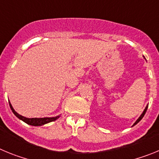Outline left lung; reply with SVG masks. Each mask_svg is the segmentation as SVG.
<instances>
[{"label":"left lung","instance_id":"1","mask_svg":"<svg viewBox=\"0 0 159 159\" xmlns=\"http://www.w3.org/2000/svg\"><path fill=\"white\" fill-rule=\"evenodd\" d=\"M147 108H148V106H147V107H146V108H145V110L143 111V114H142L141 116H140V117H139V119H137V120H136V122H135V123H134V125H133V126H134V125H135V124H137V123H139V121H140V120H141V119H143V116H145V114H146V112H147Z\"/></svg>","mask_w":159,"mask_h":159}]
</instances>
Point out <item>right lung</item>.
Returning a JSON list of instances; mask_svg holds the SVG:
<instances>
[{
    "label": "right lung",
    "mask_w": 159,
    "mask_h": 159,
    "mask_svg": "<svg viewBox=\"0 0 159 159\" xmlns=\"http://www.w3.org/2000/svg\"><path fill=\"white\" fill-rule=\"evenodd\" d=\"M9 106H10L12 111L13 112L14 115H15L18 119H21L22 121H24L25 123H26L29 125H32V126H42V125L48 123H50V122L55 121V120H57V119L60 117V116H57V117L52 118H32V119H29V118H25L24 117V116H20V115H19L17 112L15 111L10 102H9Z\"/></svg>",
    "instance_id": "1"
}]
</instances>
